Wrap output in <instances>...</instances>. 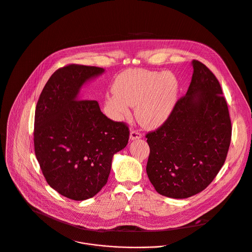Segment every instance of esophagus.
<instances>
[{"label": "esophagus", "instance_id": "34e87169", "mask_svg": "<svg viewBox=\"0 0 252 252\" xmlns=\"http://www.w3.org/2000/svg\"><path fill=\"white\" fill-rule=\"evenodd\" d=\"M141 138H142V135H141L139 132H137V131H131V133H130V140H131V141L139 140V139H141Z\"/></svg>", "mask_w": 252, "mask_h": 252}]
</instances>
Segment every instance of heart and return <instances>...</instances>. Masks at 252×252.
I'll return each mask as SVG.
<instances>
[{
  "instance_id": "heart-1",
  "label": "heart",
  "mask_w": 252,
  "mask_h": 252,
  "mask_svg": "<svg viewBox=\"0 0 252 252\" xmlns=\"http://www.w3.org/2000/svg\"><path fill=\"white\" fill-rule=\"evenodd\" d=\"M112 92L104 102L105 111L112 119L129 117V106H135L138 122L145 128L156 129L173 112L178 100L179 82L171 73L129 69L116 77Z\"/></svg>"
}]
</instances>
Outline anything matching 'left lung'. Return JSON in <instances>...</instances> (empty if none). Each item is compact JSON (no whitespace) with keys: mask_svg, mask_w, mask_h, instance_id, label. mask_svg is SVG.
Listing matches in <instances>:
<instances>
[{"mask_svg":"<svg viewBox=\"0 0 252 252\" xmlns=\"http://www.w3.org/2000/svg\"><path fill=\"white\" fill-rule=\"evenodd\" d=\"M188 91L167 121L149 133L148 177L160 195L184 199L203 191L221 168L230 144L227 104L215 75L193 60Z\"/></svg>","mask_w":252,"mask_h":252,"instance_id":"obj_1","label":"left lung"}]
</instances>
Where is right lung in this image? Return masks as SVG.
<instances>
[{"instance_id":"obj_1","label":"right lung","mask_w":252,"mask_h":252,"mask_svg":"<svg viewBox=\"0 0 252 252\" xmlns=\"http://www.w3.org/2000/svg\"><path fill=\"white\" fill-rule=\"evenodd\" d=\"M103 68L69 65L57 70L37 101L34 151L48 184L61 195L83 201L106 184L113 156L129 140L122 122L107 118L96 100L82 99V88Z\"/></svg>"}]
</instances>
